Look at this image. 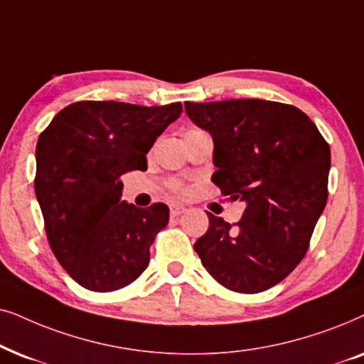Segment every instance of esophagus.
I'll list each match as a JSON object with an SVG mask.
<instances>
[{"label":"esophagus","instance_id":"34e87169","mask_svg":"<svg viewBox=\"0 0 364 364\" xmlns=\"http://www.w3.org/2000/svg\"><path fill=\"white\" fill-rule=\"evenodd\" d=\"M169 213H171L173 218H176L179 215H183V213H186V208L181 205H171L169 206Z\"/></svg>","mask_w":364,"mask_h":364}]
</instances>
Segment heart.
I'll return each mask as SVG.
<instances>
[{
    "mask_svg": "<svg viewBox=\"0 0 364 364\" xmlns=\"http://www.w3.org/2000/svg\"><path fill=\"white\" fill-rule=\"evenodd\" d=\"M171 190H173V191H178V193H183V191H185V188L179 185V183L173 181V183H171Z\"/></svg>",
    "mask_w": 364,
    "mask_h": 364,
    "instance_id": "b5f03b06",
    "label": "heart"
}]
</instances>
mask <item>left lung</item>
<instances>
[{"instance_id": "1", "label": "left lung", "mask_w": 364, "mask_h": 364, "mask_svg": "<svg viewBox=\"0 0 364 364\" xmlns=\"http://www.w3.org/2000/svg\"><path fill=\"white\" fill-rule=\"evenodd\" d=\"M211 134V181L246 203L231 226L208 213L195 251L213 278L236 293H261L283 281L306 255L326 206L331 153L316 124L291 105L266 100L185 103Z\"/></svg>"}]
</instances>
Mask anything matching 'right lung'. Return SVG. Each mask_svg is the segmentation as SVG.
I'll use <instances>...</instances> for the list:
<instances>
[{
	"label": "right lung",
	"mask_w": 364,
	"mask_h": 364,
	"mask_svg": "<svg viewBox=\"0 0 364 364\" xmlns=\"http://www.w3.org/2000/svg\"><path fill=\"white\" fill-rule=\"evenodd\" d=\"M181 111V103L77 101L38 138L35 191L48 241L68 274L90 291L124 288L146 269L169 210L121 201L119 178L148 168L146 153Z\"/></svg>",
	"instance_id": "right-lung-1"
}]
</instances>
